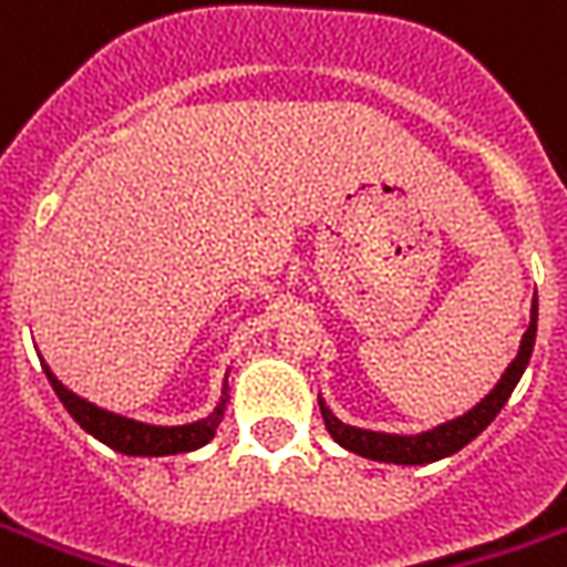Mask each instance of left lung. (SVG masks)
<instances>
[{
    "label": "left lung",
    "mask_w": 567,
    "mask_h": 567,
    "mask_svg": "<svg viewBox=\"0 0 567 567\" xmlns=\"http://www.w3.org/2000/svg\"><path fill=\"white\" fill-rule=\"evenodd\" d=\"M534 338H537V298L530 303V326H527L525 338H522V348H518V357L512 360L509 369L503 372V379L496 381V388L491 394L484 396L477 403L475 410H468L460 419L453 422H444L437 429L422 431V434H381V431H365L353 429V425H344L338 415L319 400V410H322V422L332 434L338 444L357 453V456H365V460L375 462H394V465H425V462H437L444 456H453L456 450H462L465 444H472L481 431L487 429L496 419V413L506 406V400L515 391V384L525 372L527 360H530V350H534Z\"/></svg>",
    "instance_id": "left-lung-1"
}]
</instances>
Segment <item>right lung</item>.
<instances>
[{"mask_svg": "<svg viewBox=\"0 0 567 567\" xmlns=\"http://www.w3.org/2000/svg\"><path fill=\"white\" fill-rule=\"evenodd\" d=\"M45 375L52 381L58 400L64 403V410L76 419V425L83 431H90L92 437H99L111 450L126 453V456H176V453H192V450L204 446L217 434L223 413H226V396H223L214 413L207 415V419L192 422V425H171V429L145 425V422L126 419V415L107 413V410L95 406L90 400L76 396L52 375L49 365H45Z\"/></svg>", "mask_w": 567, "mask_h": 567, "instance_id": "add662e5", "label": "right lung"}]
</instances>
